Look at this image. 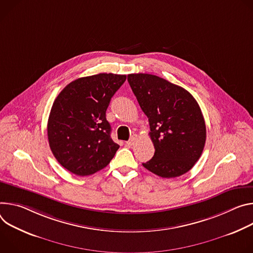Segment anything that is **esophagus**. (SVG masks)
I'll return each instance as SVG.
<instances>
[{"instance_id":"1","label":"esophagus","mask_w":253,"mask_h":253,"mask_svg":"<svg viewBox=\"0 0 253 253\" xmlns=\"http://www.w3.org/2000/svg\"><path fill=\"white\" fill-rule=\"evenodd\" d=\"M137 137H138L137 134H132V135L130 136V138L126 142V145H127V146H133L134 143L137 141Z\"/></svg>"}]
</instances>
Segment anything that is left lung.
I'll use <instances>...</instances> for the list:
<instances>
[{"label":"left lung","instance_id":"left-lung-1","mask_svg":"<svg viewBox=\"0 0 253 253\" xmlns=\"http://www.w3.org/2000/svg\"><path fill=\"white\" fill-rule=\"evenodd\" d=\"M127 81L149 119L154 157L143 166L162 178L179 177L199 160L206 142L201 108L190 92L156 75L128 74Z\"/></svg>","mask_w":253,"mask_h":253}]
</instances>
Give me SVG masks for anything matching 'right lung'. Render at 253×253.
<instances>
[{
  "label": "right lung",
  "mask_w": 253,
  "mask_h": 253,
  "mask_svg": "<svg viewBox=\"0 0 253 253\" xmlns=\"http://www.w3.org/2000/svg\"><path fill=\"white\" fill-rule=\"evenodd\" d=\"M126 75L99 73L66 85L53 102L47 125L50 149L58 163L77 176L100 171L120 146L110 137L105 112Z\"/></svg>",
  "instance_id": "right-lung-1"
}]
</instances>
